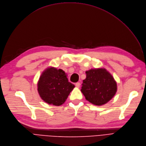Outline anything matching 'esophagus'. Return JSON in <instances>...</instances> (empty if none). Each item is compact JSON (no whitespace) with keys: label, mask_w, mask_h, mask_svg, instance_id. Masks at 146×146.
I'll return each instance as SVG.
<instances>
[{"label":"esophagus","mask_w":146,"mask_h":146,"mask_svg":"<svg viewBox=\"0 0 146 146\" xmlns=\"http://www.w3.org/2000/svg\"><path fill=\"white\" fill-rule=\"evenodd\" d=\"M75 86H76L77 87H78V88H79L80 86V83L77 82V83H75Z\"/></svg>","instance_id":"obj_1"}]
</instances>
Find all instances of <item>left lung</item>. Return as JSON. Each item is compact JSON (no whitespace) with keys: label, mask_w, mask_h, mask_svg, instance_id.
Instances as JSON below:
<instances>
[{"label":"left lung","mask_w":146,"mask_h":146,"mask_svg":"<svg viewBox=\"0 0 146 146\" xmlns=\"http://www.w3.org/2000/svg\"><path fill=\"white\" fill-rule=\"evenodd\" d=\"M86 74L81 89L86 100L99 106L111 100L117 89L111 74L105 68L92 69Z\"/></svg>","instance_id":"8db88e82"}]
</instances>
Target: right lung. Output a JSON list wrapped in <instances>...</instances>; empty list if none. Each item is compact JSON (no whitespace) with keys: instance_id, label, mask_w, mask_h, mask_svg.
<instances>
[{"instance_id":"right-lung-1","label":"right lung","mask_w":146,"mask_h":146,"mask_svg":"<svg viewBox=\"0 0 146 146\" xmlns=\"http://www.w3.org/2000/svg\"><path fill=\"white\" fill-rule=\"evenodd\" d=\"M75 86L68 81L62 69L54 67L46 69L38 83V91L42 100L48 104L59 106L65 102Z\"/></svg>"}]
</instances>
